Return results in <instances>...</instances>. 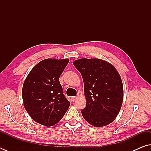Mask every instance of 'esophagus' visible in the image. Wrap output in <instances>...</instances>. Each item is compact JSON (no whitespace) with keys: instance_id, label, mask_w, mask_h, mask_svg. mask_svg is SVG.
I'll use <instances>...</instances> for the list:
<instances>
[{"instance_id":"1","label":"esophagus","mask_w":151,"mask_h":151,"mask_svg":"<svg viewBox=\"0 0 151 151\" xmlns=\"http://www.w3.org/2000/svg\"><path fill=\"white\" fill-rule=\"evenodd\" d=\"M77 99H78V97H77V96H72V101L73 102H75Z\"/></svg>"}]
</instances>
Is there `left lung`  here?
<instances>
[{"label":"left lung","mask_w":151,"mask_h":151,"mask_svg":"<svg viewBox=\"0 0 151 151\" xmlns=\"http://www.w3.org/2000/svg\"><path fill=\"white\" fill-rule=\"evenodd\" d=\"M84 83L87 104L81 114L89 124L101 127L117 117L124 99L121 77L113 65L99 58H81L73 62Z\"/></svg>","instance_id":"1"}]
</instances>
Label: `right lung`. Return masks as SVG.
I'll return each instance as SVG.
<instances>
[{
    "instance_id": "right-lung-1",
    "label": "right lung",
    "mask_w": 151,
    "mask_h": 151,
    "mask_svg": "<svg viewBox=\"0 0 151 151\" xmlns=\"http://www.w3.org/2000/svg\"><path fill=\"white\" fill-rule=\"evenodd\" d=\"M69 59L48 58L35 65L24 82L25 109L33 120L50 127L61 120L70 106L59 78Z\"/></svg>"
}]
</instances>
